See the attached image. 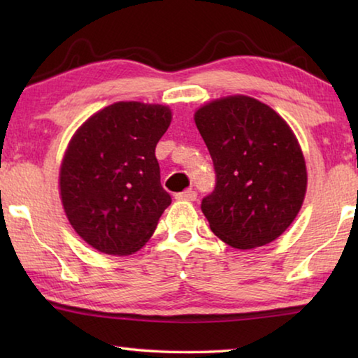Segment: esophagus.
I'll return each mask as SVG.
<instances>
[{"mask_svg": "<svg viewBox=\"0 0 358 358\" xmlns=\"http://www.w3.org/2000/svg\"><path fill=\"white\" fill-rule=\"evenodd\" d=\"M175 199H177V201H186V202H194L197 199V194H196V191H192V189H187V191H183V192H178V194H175Z\"/></svg>", "mask_w": 358, "mask_h": 358, "instance_id": "1", "label": "esophagus"}]
</instances>
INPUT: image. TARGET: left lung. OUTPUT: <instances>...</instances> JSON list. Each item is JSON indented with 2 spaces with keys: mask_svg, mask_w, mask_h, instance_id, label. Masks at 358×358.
<instances>
[{
  "mask_svg": "<svg viewBox=\"0 0 358 358\" xmlns=\"http://www.w3.org/2000/svg\"><path fill=\"white\" fill-rule=\"evenodd\" d=\"M194 121L216 172L215 191L202 201L211 232L237 250L275 241L306 194V162L294 131L270 106L245 94L207 102Z\"/></svg>",
  "mask_w": 358,
  "mask_h": 358,
  "instance_id": "8db88e82",
  "label": "left lung"
}]
</instances>
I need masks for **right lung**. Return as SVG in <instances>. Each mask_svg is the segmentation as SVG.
I'll list each match as a JSON object with an SVG mask.
<instances>
[{
    "label": "right lung",
    "mask_w": 358,
    "mask_h": 358,
    "mask_svg": "<svg viewBox=\"0 0 358 358\" xmlns=\"http://www.w3.org/2000/svg\"><path fill=\"white\" fill-rule=\"evenodd\" d=\"M171 121L169 106L120 101L78 126L59 166V197L85 243L129 256L153 235L172 202L155 156Z\"/></svg>",
    "instance_id": "add662e5"
}]
</instances>
